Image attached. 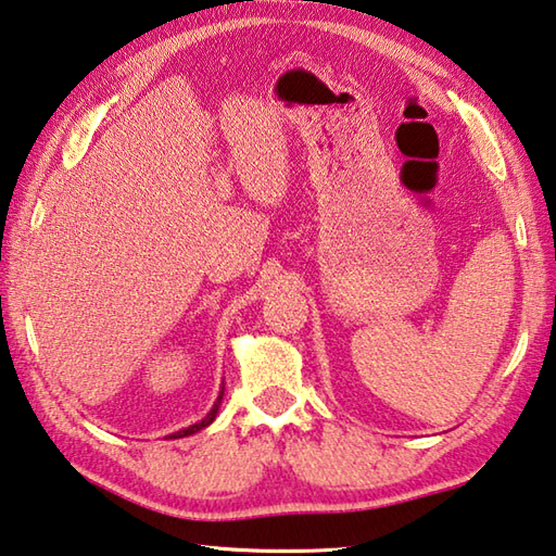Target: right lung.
<instances>
[{
	"label": "right lung",
	"instance_id": "1",
	"mask_svg": "<svg viewBox=\"0 0 556 556\" xmlns=\"http://www.w3.org/2000/svg\"><path fill=\"white\" fill-rule=\"evenodd\" d=\"M219 405H222V395H219V400H216V405L212 407V412L210 415H206L202 421H198V424H192V427H188V429H182V431H178V433H173L170 439H182V437H190V433H194V431H200V429H204V427H210V424L214 421V417H216V412H219Z\"/></svg>",
	"mask_w": 556,
	"mask_h": 556
}]
</instances>
